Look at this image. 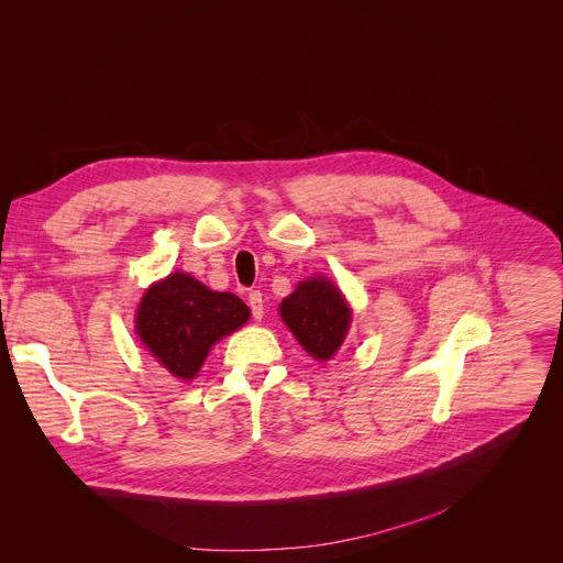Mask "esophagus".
<instances>
[{
	"label": "esophagus",
	"instance_id": "1",
	"mask_svg": "<svg viewBox=\"0 0 563 563\" xmlns=\"http://www.w3.org/2000/svg\"><path fill=\"white\" fill-rule=\"evenodd\" d=\"M265 301H262V294L260 291H251L249 294V308L253 312L255 319H262V314H265V306H262Z\"/></svg>",
	"mask_w": 563,
	"mask_h": 563
}]
</instances>
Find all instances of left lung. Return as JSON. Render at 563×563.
<instances>
[{
    "instance_id": "obj_1",
    "label": "left lung",
    "mask_w": 563,
    "mask_h": 563,
    "mask_svg": "<svg viewBox=\"0 0 563 563\" xmlns=\"http://www.w3.org/2000/svg\"><path fill=\"white\" fill-rule=\"evenodd\" d=\"M280 317L314 360H330L346 340L351 308L340 287L323 276L301 280L283 298Z\"/></svg>"
}]
</instances>
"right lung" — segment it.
Segmentation results:
<instances>
[{
	"instance_id": "add662e5",
	"label": "right lung",
	"mask_w": 563,
	"mask_h": 563,
	"mask_svg": "<svg viewBox=\"0 0 563 563\" xmlns=\"http://www.w3.org/2000/svg\"><path fill=\"white\" fill-rule=\"evenodd\" d=\"M251 317L240 296L212 291L190 274L174 272L154 283L135 312V332L174 378L192 380L210 349Z\"/></svg>"
}]
</instances>
